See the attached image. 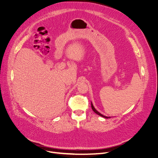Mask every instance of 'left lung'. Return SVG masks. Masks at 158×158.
I'll list each match as a JSON object with an SVG mask.
<instances>
[{
  "instance_id": "obj_1",
  "label": "left lung",
  "mask_w": 158,
  "mask_h": 158,
  "mask_svg": "<svg viewBox=\"0 0 158 158\" xmlns=\"http://www.w3.org/2000/svg\"><path fill=\"white\" fill-rule=\"evenodd\" d=\"M91 108H92V110H93V111L94 112V113H96V114H99V115H100L101 117H104V118H110V117H106V116H104V115H103L102 114H101L99 112H98L95 108H94V107L93 106V103H91Z\"/></svg>"
}]
</instances>
